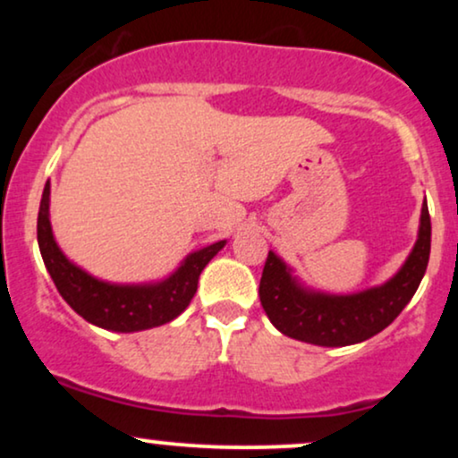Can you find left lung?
Listing matches in <instances>:
<instances>
[{
    "label": "left lung",
    "mask_w": 458,
    "mask_h": 458,
    "mask_svg": "<svg viewBox=\"0 0 458 458\" xmlns=\"http://www.w3.org/2000/svg\"><path fill=\"white\" fill-rule=\"evenodd\" d=\"M430 256V215L424 202L418 241L392 280L355 295L310 291L293 277L291 267L269 251L260 277V303L267 317L288 338L318 346L364 343L392 323L411 301Z\"/></svg>",
    "instance_id": "1"
}]
</instances>
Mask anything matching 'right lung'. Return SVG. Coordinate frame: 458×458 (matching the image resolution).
<instances>
[{
    "mask_svg": "<svg viewBox=\"0 0 458 458\" xmlns=\"http://www.w3.org/2000/svg\"><path fill=\"white\" fill-rule=\"evenodd\" d=\"M49 182L45 185L38 211V247L57 293L79 317L97 327L131 334L170 323L191 303L198 277L204 267L225 245V241L189 254L165 280L155 284H109L79 269L62 254L49 222Z\"/></svg>",
    "mask_w": 458,
    "mask_h": 458,
    "instance_id": "obj_1",
    "label": "right lung"
}]
</instances>
